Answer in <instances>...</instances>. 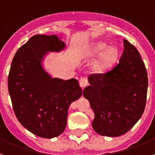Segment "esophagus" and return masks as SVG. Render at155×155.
I'll list each match as a JSON object with an SVG mask.
<instances>
[{"mask_svg":"<svg viewBox=\"0 0 155 155\" xmlns=\"http://www.w3.org/2000/svg\"><path fill=\"white\" fill-rule=\"evenodd\" d=\"M80 85L82 87V89H84V88L88 85V80L87 78L82 77L80 80Z\"/></svg>","mask_w":155,"mask_h":155,"instance_id":"34e87169","label":"esophagus"}]
</instances>
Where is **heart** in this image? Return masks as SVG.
<instances>
[{
    "label": "heart",
    "mask_w": 155,
    "mask_h": 155,
    "mask_svg": "<svg viewBox=\"0 0 155 155\" xmlns=\"http://www.w3.org/2000/svg\"><path fill=\"white\" fill-rule=\"evenodd\" d=\"M107 44L103 41H97L91 46L89 54L95 56L102 53L92 63L91 68L96 73H102L107 71L113 66L118 58V50L115 47H109L107 49Z\"/></svg>",
    "instance_id": "1"
}]
</instances>
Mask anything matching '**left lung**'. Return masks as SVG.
Masks as SVG:
<instances>
[{
  "mask_svg": "<svg viewBox=\"0 0 155 155\" xmlns=\"http://www.w3.org/2000/svg\"><path fill=\"white\" fill-rule=\"evenodd\" d=\"M119 63L103 74L88 77L84 96L94 112V130L101 136L117 137L128 132L143 114L148 78L146 67L133 45L124 39Z\"/></svg>",
  "mask_w": 155,
  "mask_h": 155,
  "instance_id": "1",
  "label": "left lung"
}]
</instances>
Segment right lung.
<instances>
[{"label": "right lung", "instance_id": "add662e5", "mask_svg": "<svg viewBox=\"0 0 155 155\" xmlns=\"http://www.w3.org/2000/svg\"><path fill=\"white\" fill-rule=\"evenodd\" d=\"M64 47L57 35H34L15 53L9 71L8 92L18 120L31 133L46 139L64 131L68 107L83 94L78 80L52 78L42 68L48 52Z\"/></svg>", "mask_w": 155, "mask_h": 155}]
</instances>
